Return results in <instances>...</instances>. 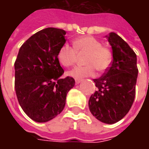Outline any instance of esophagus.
Instances as JSON below:
<instances>
[{
	"instance_id": "1",
	"label": "esophagus",
	"mask_w": 149,
	"mask_h": 149,
	"mask_svg": "<svg viewBox=\"0 0 149 149\" xmlns=\"http://www.w3.org/2000/svg\"><path fill=\"white\" fill-rule=\"evenodd\" d=\"M83 79H75V83L76 84H79Z\"/></svg>"
}]
</instances>
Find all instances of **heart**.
Segmentation results:
<instances>
[{"mask_svg": "<svg viewBox=\"0 0 149 149\" xmlns=\"http://www.w3.org/2000/svg\"><path fill=\"white\" fill-rule=\"evenodd\" d=\"M85 54L83 61L85 65L76 66L67 72V74L75 79L92 76L96 70L104 72L109 67L112 62L111 51L96 38L85 36L73 40V48L68 45L60 46L57 52V59L60 65L70 67L74 65L78 55Z\"/></svg>", "mask_w": 149, "mask_h": 149, "instance_id": "1", "label": "heart"}]
</instances>
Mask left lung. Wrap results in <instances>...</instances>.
<instances>
[{
	"instance_id": "8db88e82",
	"label": "left lung",
	"mask_w": 149,
	"mask_h": 149,
	"mask_svg": "<svg viewBox=\"0 0 149 149\" xmlns=\"http://www.w3.org/2000/svg\"><path fill=\"white\" fill-rule=\"evenodd\" d=\"M113 49V60L104 74L94 82L96 91L90 96L91 113L103 123H117L129 111L135 98L138 77L137 56L116 33L107 36Z\"/></svg>"
}]
</instances>
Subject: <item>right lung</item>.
<instances>
[{
    "label": "right lung",
    "mask_w": 149,
    "mask_h": 149,
    "mask_svg": "<svg viewBox=\"0 0 149 149\" xmlns=\"http://www.w3.org/2000/svg\"><path fill=\"white\" fill-rule=\"evenodd\" d=\"M62 29L45 28L29 38L15 62V89L21 109L36 122L44 123L60 114L74 79H61L64 70L57 52L65 43Z\"/></svg>",
    "instance_id": "1"
}]
</instances>
